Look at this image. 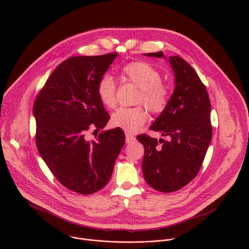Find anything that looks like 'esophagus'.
I'll use <instances>...</instances> for the list:
<instances>
[{"label": "esophagus", "mask_w": 249, "mask_h": 249, "mask_svg": "<svg viewBox=\"0 0 249 249\" xmlns=\"http://www.w3.org/2000/svg\"><path fill=\"white\" fill-rule=\"evenodd\" d=\"M135 141H136V138L132 134L126 133V143L127 144H131V143H133V142H135Z\"/></svg>", "instance_id": "obj_1"}]
</instances>
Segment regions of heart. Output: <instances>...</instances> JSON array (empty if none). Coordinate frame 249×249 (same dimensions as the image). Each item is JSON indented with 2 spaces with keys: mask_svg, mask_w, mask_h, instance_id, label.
I'll return each instance as SVG.
<instances>
[{
  "mask_svg": "<svg viewBox=\"0 0 249 249\" xmlns=\"http://www.w3.org/2000/svg\"><path fill=\"white\" fill-rule=\"evenodd\" d=\"M122 77L134 84L141 90L137 102L143 103L152 113L162 112L168 103L169 89L161 83V75L157 69L146 62H131L123 67ZM97 94L103 105L108 108L115 107L116 85L112 77L104 75L97 84ZM148 119L147 110L142 106L120 107L111 117L114 127L134 133L143 126Z\"/></svg>",
  "mask_w": 249,
  "mask_h": 249,
  "instance_id": "obj_1",
  "label": "heart"
}]
</instances>
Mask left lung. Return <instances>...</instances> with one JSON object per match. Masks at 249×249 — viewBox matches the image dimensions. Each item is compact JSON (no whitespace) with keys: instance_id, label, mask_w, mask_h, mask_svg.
I'll return each mask as SVG.
<instances>
[{"instance_id":"1","label":"left lung","mask_w":249,"mask_h":249,"mask_svg":"<svg viewBox=\"0 0 249 249\" xmlns=\"http://www.w3.org/2000/svg\"><path fill=\"white\" fill-rule=\"evenodd\" d=\"M145 55L165 58L161 51ZM169 64L175 88L165 109L151 126L168 140L158 141L145 134L137 137L145 147L142 162L145 180L163 193L179 190L195 178L212 139L211 103L204 84L180 57L170 56Z\"/></svg>"}]
</instances>
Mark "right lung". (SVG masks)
I'll return each mask as SVG.
<instances>
[{"mask_svg":"<svg viewBox=\"0 0 249 249\" xmlns=\"http://www.w3.org/2000/svg\"><path fill=\"white\" fill-rule=\"evenodd\" d=\"M117 53L75 56L62 62L46 81L33 104L38 152L66 188L92 194L109 181L124 146V132L100 131L109 120L97 94V84ZM96 137V136H95Z\"/></svg>","mask_w":249,"mask_h":249,"instance_id":"right-lung-1","label":"right lung"}]
</instances>
